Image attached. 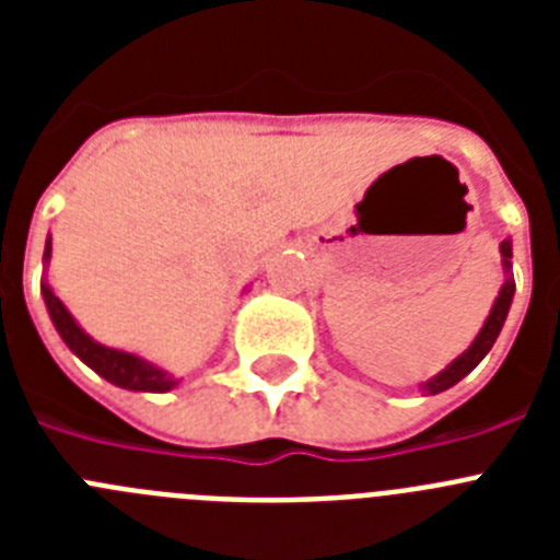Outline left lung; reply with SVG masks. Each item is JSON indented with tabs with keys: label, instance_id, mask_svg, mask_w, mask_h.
Wrapping results in <instances>:
<instances>
[{
	"label": "left lung",
	"instance_id": "left-lung-1",
	"mask_svg": "<svg viewBox=\"0 0 560 560\" xmlns=\"http://www.w3.org/2000/svg\"><path fill=\"white\" fill-rule=\"evenodd\" d=\"M499 252H502L504 285L499 289V296H497V303H493L491 314H488L485 325L479 328L477 339L471 341V348L465 350L463 355H457V359H454L446 370H440V373L434 375V378H429L427 384H420V389H423L427 395H438V393H443V389L454 387V384H457V381H463L465 375L471 373L479 361L488 355V350L493 348V341H497L499 330H502L504 319H508V311H511L513 291H516V283H513V275H511V269H513V264H511L513 244H511V241H502V244H499Z\"/></svg>",
	"mask_w": 560,
	"mask_h": 560
}]
</instances>
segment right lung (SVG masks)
Listing matches in <instances>:
<instances>
[{
  "label": "right lung",
  "mask_w": 560,
  "mask_h": 560,
  "mask_svg": "<svg viewBox=\"0 0 560 560\" xmlns=\"http://www.w3.org/2000/svg\"><path fill=\"white\" fill-rule=\"evenodd\" d=\"M49 255H52V237H47V246H44V264H49ZM42 296L44 305L49 311V319L56 325L58 336L67 341V348L95 370L97 375L114 384V387L133 389V393H167L173 389L179 381L167 375V370L156 368L151 361H145L142 355L126 353V350L106 348L101 341H95L81 325L75 323V316L69 314L67 305L52 294L47 283H42Z\"/></svg>",
  "instance_id": "add662e5"
}]
</instances>
